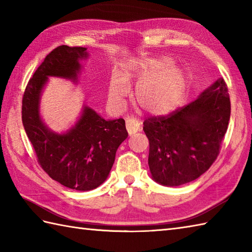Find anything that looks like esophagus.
Listing matches in <instances>:
<instances>
[{"mask_svg":"<svg viewBox=\"0 0 252 252\" xmlns=\"http://www.w3.org/2000/svg\"><path fill=\"white\" fill-rule=\"evenodd\" d=\"M126 131L130 135L134 134L137 131L141 130V125L137 120L133 119V118H126Z\"/></svg>","mask_w":252,"mask_h":252,"instance_id":"obj_1","label":"esophagus"}]
</instances>
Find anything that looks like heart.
<instances>
[{
  "label": "heart",
  "instance_id": "obj_1",
  "mask_svg": "<svg viewBox=\"0 0 252 252\" xmlns=\"http://www.w3.org/2000/svg\"><path fill=\"white\" fill-rule=\"evenodd\" d=\"M140 79L135 92V103L151 115H162L174 109L185 94L187 80L185 73L173 67L168 57L148 60L136 69ZM129 93L126 78L116 77L110 81L109 99L112 104L121 105Z\"/></svg>",
  "mask_w": 252,
  "mask_h": 252
}]
</instances>
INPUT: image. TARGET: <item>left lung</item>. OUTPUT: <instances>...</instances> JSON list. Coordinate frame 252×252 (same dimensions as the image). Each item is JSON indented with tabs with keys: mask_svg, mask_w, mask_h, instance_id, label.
<instances>
[{
	"mask_svg": "<svg viewBox=\"0 0 252 252\" xmlns=\"http://www.w3.org/2000/svg\"><path fill=\"white\" fill-rule=\"evenodd\" d=\"M229 117L227 85L220 78L189 105L144 121L153 179L164 186H179L199 178L220 153Z\"/></svg>",
	"mask_w": 252,
	"mask_h": 252,
	"instance_id": "8db88e82",
	"label": "left lung"
}]
</instances>
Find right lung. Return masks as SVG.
<instances>
[{
  "mask_svg": "<svg viewBox=\"0 0 252 252\" xmlns=\"http://www.w3.org/2000/svg\"><path fill=\"white\" fill-rule=\"evenodd\" d=\"M89 56L81 46L61 45L37 67L27 84L21 119L37 162L58 183L76 190H91L104 183L115 162L116 152L127 137L122 118L105 120L88 106L70 130L51 131L40 117V96L49 77L77 81L80 60Z\"/></svg>",
  "mask_w": 252,
  "mask_h": 252,
  "instance_id": "obj_1",
  "label": "right lung"
}]
</instances>
